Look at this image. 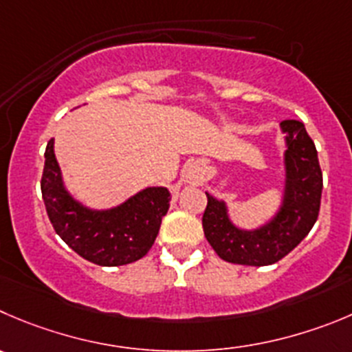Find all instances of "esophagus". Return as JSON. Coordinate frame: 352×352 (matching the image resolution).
I'll list each match as a JSON object with an SVG mask.
<instances>
[{"label":"esophagus","mask_w":352,"mask_h":352,"mask_svg":"<svg viewBox=\"0 0 352 352\" xmlns=\"http://www.w3.org/2000/svg\"><path fill=\"white\" fill-rule=\"evenodd\" d=\"M183 179H185V183H188V185H193V186H199L202 185L204 182V167L200 162H188L185 166V169H183Z\"/></svg>","instance_id":"esophagus-1"}]
</instances>
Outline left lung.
I'll use <instances>...</instances> for the list:
<instances>
[{
  "instance_id": "1",
  "label": "left lung",
  "mask_w": 352,
  "mask_h": 352,
  "mask_svg": "<svg viewBox=\"0 0 352 352\" xmlns=\"http://www.w3.org/2000/svg\"><path fill=\"white\" fill-rule=\"evenodd\" d=\"M280 128L285 135V186L278 210L266 223L254 230L240 228L230 219L226 202L206 192L204 235L223 261L243 266L278 263L316 223L323 190L316 146L300 120L287 119Z\"/></svg>"
}]
</instances>
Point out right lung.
I'll use <instances>...</instances> for the list:
<instances>
[{
	"label": "right lung",
	"mask_w": 352,
	"mask_h": 352,
	"mask_svg": "<svg viewBox=\"0 0 352 352\" xmlns=\"http://www.w3.org/2000/svg\"><path fill=\"white\" fill-rule=\"evenodd\" d=\"M53 142L50 140L45 152L41 193L60 239L98 266H122L142 259L152 249L169 210V190L148 186L116 207L91 209L74 199L63 185Z\"/></svg>",
	"instance_id": "obj_1"
}]
</instances>
